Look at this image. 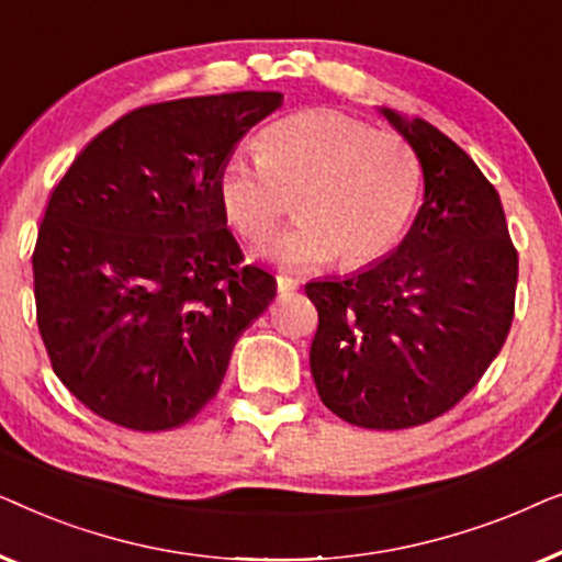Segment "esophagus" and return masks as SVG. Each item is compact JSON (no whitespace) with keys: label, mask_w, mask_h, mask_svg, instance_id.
<instances>
[{"label":"esophagus","mask_w":562,"mask_h":562,"mask_svg":"<svg viewBox=\"0 0 562 562\" xmlns=\"http://www.w3.org/2000/svg\"><path fill=\"white\" fill-rule=\"evenodd\" d=\"M276 289H279V294H291L299 289V281L291 276H276Z\"/></svg>","instance_id":"obj_1"}]
</instances>
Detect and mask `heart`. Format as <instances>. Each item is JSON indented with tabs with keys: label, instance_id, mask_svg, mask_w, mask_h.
<instances>
[{
	"label": "heart",
	"instance_id": "heart-1",
	"mask_svg": "<svg viewBox=\"0 0 562 562\" xmlns=\"http://www.w3.org/2000/svg\"><path fill=\"white\" fill-rule=\"evenodd\" d=\"M258 160L229 158L217 176L222 217L237 235L263 243L294 199L299 222L263 256L291 271L363 268L402 237L419 196V164L394 133L340 112L310 110L268 125Z\"/></svg>",
	"mask_w": 562,
	"mask_h": 562
}]
</instances>
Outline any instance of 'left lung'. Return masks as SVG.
Returning <instances> with one entry per match:
<instances>
[{
    "mask_svg": "<svg viewBox=\"0 0 562 562\" xmlns=\"http://www.w3.org/2000/svg\"><path fill=\"white\" fill-rule=\"evenodd\" d=\"M379 112L412 145L425 196L386 258L306 283L319 312L310 368L340 419L406 429L452 409L498 356L519 263L502 199L471 156L427 120Z\"/></svg>",
    "mask_w": 562,
    "mask_h": 562,
    "instance_id": "8db88e82",
    "label": "left lung"
}]
</instances>
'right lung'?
Wrapping results in <instances>:
<instances>
[{"label": "right lung", "instance_id": "add662e5", "mask_svg": "<svg viewBox=\"0 0 562 562\" xmlns=\"http://www.w3.org/2000/svg\"><path fill=\"white\" fill-rule=\"evenodd\" d=\"M279 91L148 104L99 133L50 194L33 252L37 329L83 406L137 432L217 394L276 279L240 266L220 168Z\"/></svg>", "mask_w": 562, "mask_h": 562}]
</instances>
